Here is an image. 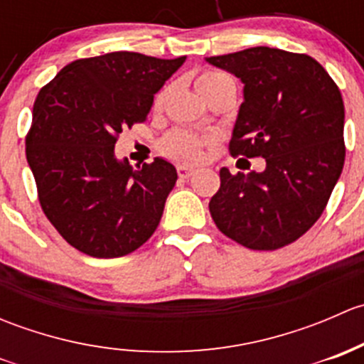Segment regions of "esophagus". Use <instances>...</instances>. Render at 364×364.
Segmentation results:
<instances>
[{"label":"esophagus","instance_id":"1","mask_svg":"<svg viewBox=\"0 0 364 364\" xmlns=\"http://www.w3.org/2000/svg\"><path fill=\"white\" fill-rule=\"evenodd\" d=\"M193 172H196V168H192V167H185V165H179V167H178V176H179V178H183V179L190 178Z\"/></svg>","mask_w":364,"mask_h":364}]
</instances>
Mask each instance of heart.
Returning <instances> with one entry per match:
<instances>
[{
  "instance_id": "obj_1",
  "label": "heart",
  "mask_w": 364,
  "mask_h": 364,
  "mask_svg": "<svg viewBox=\"0 0 364 364\" xmlns=\"http://www.w3.org/2000/svg\"><path fill=\"white\" fill-rule=\"evenodd\" d=\"M227 80H232L227 73L222 72H204L197 77L196 86L199 90L200 95H205L213 87H218L220 84L227 82ZM165 93H160L156 97V107H160L161 102H164ZM209 144V139L199 137L196 134H190L185 130H176L171 132L167 137L161 141L160 149L167 159L181 161V164H193L203 156L204 146Z\"/></svg>"
}]
</instances>
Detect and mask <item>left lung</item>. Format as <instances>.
<instances>
[{"label":"left lung","instance_id":"obj_1","mask_svg":"<svg viewBox=\"0 0 364 364\" xmlns=\"http://www.w3.org/2000/svg\"><path fill=\"white\" fill-rule=\"evenodd\" d=\"M205 61L245 84L230 155L266 159L262 172L230 174L223 167L209 211L236 243L277 250L317 222L338 181L345 161L341 93L306 54L250 47Z\"/></svg>","mask_w":364,"mask_h":364}]
</instances>
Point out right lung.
I'll return each mask as SVG.
<instances>
[{
  "mask_svg": "<svg viewBox=\"0 0 364 364\" xmlns=\"http://www.w3.org/2000/svg\"><path fill=\"white\" fill-rule=\"evenodd\" d=\"M117 50L72 61L40 90L26 135L38 200L67 243L97 259L137 250L159 227L178 172L171 161L132 167L114 155L123 128L142 123L183 63Z\"/></svg>",
  "mask_w": 364,
  "mask_h": 364,
  "instance_id": "1",
  "label": "right lung"
}]
</instances>
